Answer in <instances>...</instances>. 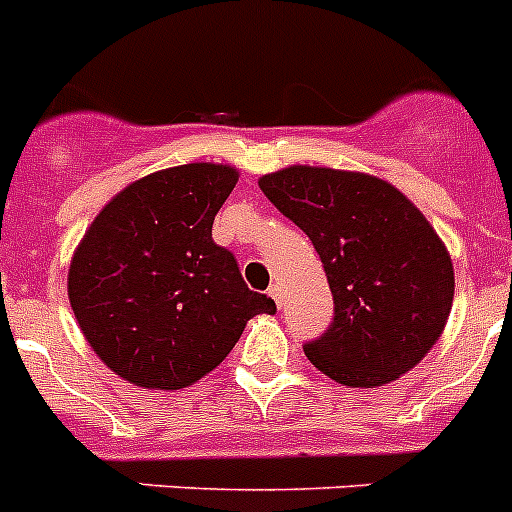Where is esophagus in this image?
Instances as JSON below:
<instances>
[{"label":"esophagus","instance_id":"34e87169","mask_svg":"<svg viewBox=\"0 0 512 512\" xmlns=\"http://www.w3.org/2000/svg\"><path fill=\"white\" fill-rule=\"evenodd\" d=\"M269 297L274 302H277L279 307H282V287H279V284H271V287H269Z\"/></svg>","mask_w":512,"mask_h":512}]
</instances>
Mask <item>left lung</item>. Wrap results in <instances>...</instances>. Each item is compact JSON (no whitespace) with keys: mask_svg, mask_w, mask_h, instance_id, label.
I'll return each mask as SVG.
<instances>
[{"mask_svg":"<svg viewBox=\"0 0 512 512\" xmlns=\"http://www.w3.org/2000/svg\"><path fill=\"white\" fill-rule=\"evenodd\" d=\"M261 192L307 235L333 292V323L305 356L346 387H382L441 338L454 302V264L397 187L328 166H287Z\"/></svg>","mask_w":512,"mask_h":512,"instance_id":"left-lung-1","label":"left lung"}]
</instances>
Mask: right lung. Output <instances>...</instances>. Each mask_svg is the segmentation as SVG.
<instances>
[{
    "instance_id": "1",
    "label": "right lung",
    "mask_w": 512,
    "mask_h": 512,
    "mask_svg": "<svg viewBox=\"0 0 512 512\" xmlns=\"http://www.w3.org/2000/svg\"><path fill=\"white\" fill-rule=\"evenodd\" d=\"M238 182L228 164L153 171L99 210L69 266V302L94 354L143 390H182L233 351L274 300L251 292L212 223Z\"/></svg>"
}]
</instances>
